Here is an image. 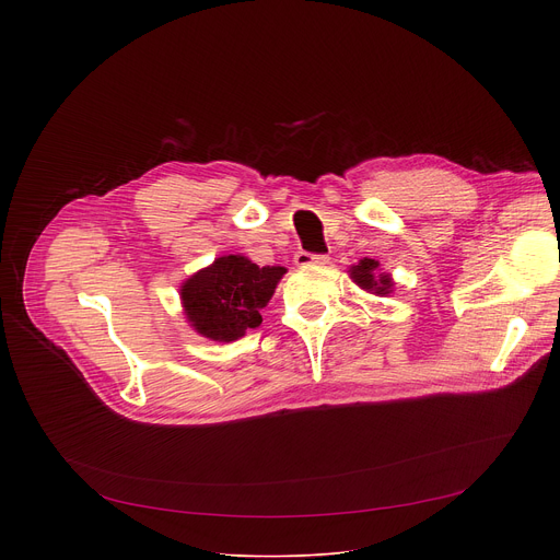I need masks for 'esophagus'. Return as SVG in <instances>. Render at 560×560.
Here are the masks:
<instances>
[{"instance_id":"34e87169","label":"esophagus","mask_w":560,"mask_h":560,"mask_svg":"<svg viewBox=\"0 0 560 560\" xmlns=\"http://www.w3.org/2000/svg\"><path fill=\"white\" fill-rule=\"evenodd\" d=\"M330 261L328 255H312V253H299L294 257V264L299 268H312V266H326Z\"/></svg>"}]
</instances>
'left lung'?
<instances>
[{"instance_id": "left-lung-1", "label": "left lung", "mask_w": 560, "mask_h": 560, "mask_svg": "<svg viewBox=\"0 0 560 560\" xmlns=\"http://www.w3.org/2000/svg\"><path fill=\"white\" fill-rule=\"evenodd\" d=\"M350 279L359 288H363L376 296H387L394 288V281L389 279V275H385V272L378 275V261L368 259V257L350 268Z\"/></svg>"}]
</instances>
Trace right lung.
Wrapping results in <instances>:
<instances>
[{
	"mask_svg": "<svg viewBox=\"0 0 560 560\" xmlns=\"http://www.w3.org/2000/svg\"><path fill=\"white\" fill-rule=\"evenodd\" d=\"M281 266L259 268L248 257L225 255L182 285L188 324L206 339L230 343L261 326V307L275 294Z\"/></svg>",
	"mask_w": 560,
	"mask_h": 560,
	"instance_id": "add662e5",
	"label": "right lung"
}]
</instances>
